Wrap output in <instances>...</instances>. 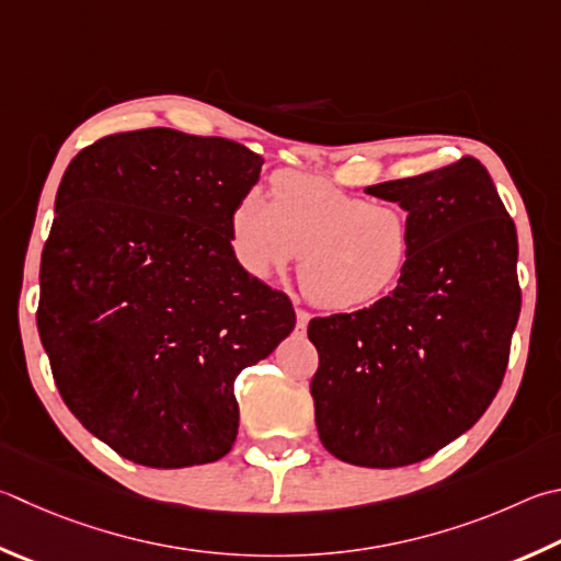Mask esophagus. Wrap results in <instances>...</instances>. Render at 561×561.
Listing matches in <instances>:
<instances>
[{
    "label": "esophagus",
    "mask_w": 561,
    "mask_h": 561,
    "mask_svg": "<svg viewBox=\"0 0 561 561\" xmlns=\"http://www.w3.org/2000/svg\"><path fill=\"white\" fill-rule=\"evenodd\" d=\"M309 319H311V316H309V311H304V309H297V329L304 333V331H307V325H309Z\"/></svg>",
    "instance_id": "esophagus-1"
}]
</instances>
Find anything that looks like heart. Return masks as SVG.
<instances>
[{
  "instance_id": "1",
  "label": "heart",
  "mask_w": 561,
  "mask_h": 561,
  "mask_svg": "<svg viewBox=\"0 0 561 561\" xmlns=\"http://www.w3.org/2000/svg\"><path fill=\"white\" fill-rule=\"evenodd\" d=\"M230 248L250 277L264 279L299 255V287L329 311L365 309L397 287L410 267V213L370 203L335 183L279 171L270 201L250 188L230 210Z\"/></svg>"
}]
</instances>
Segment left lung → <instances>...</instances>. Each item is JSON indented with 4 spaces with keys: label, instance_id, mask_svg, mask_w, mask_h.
<instances>
[{
    "label": "left lung",
    "instance_id": "obj_1",
    "mask_svg": "<svg viewBox=\"0 0 561 561\" xmlns=\"http://www.w3.org/2000/svg\"><path fill=\"white\" fill-rule=\"evenodd\" d=\"M365 193L410 213L412 260L390 297L309 321L311 397L335 458L397 468L444 449L493 402L520 316L517 232L473 157Z\"/></svg>",
    "mask_w": 561,
    "mask_h": 561
}]
</instances>
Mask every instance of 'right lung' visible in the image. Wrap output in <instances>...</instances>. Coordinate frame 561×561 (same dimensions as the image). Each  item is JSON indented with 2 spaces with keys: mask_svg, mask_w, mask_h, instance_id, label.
I'll use <instances>...</instances> for the list:
<instances>
[{
  "mask_svg": "<svg viewBox=\"0 0 561 561\" xmlns=\"http://www.w3.org/2000/svg\"><path fill=\"white\" fill-rule=\"evenodd\" d=\"M260 169L238 141L151 127L98 139L60 181L38 335L68 410L129 461L226 456L236 378L294 331L287 294L230 248V210Z\"/></svg>",
  "mask_w": 561,
  "mask_h": 561,
  "instance_id": "add662e5",
  "label": "right lung"
}]
</instances>
